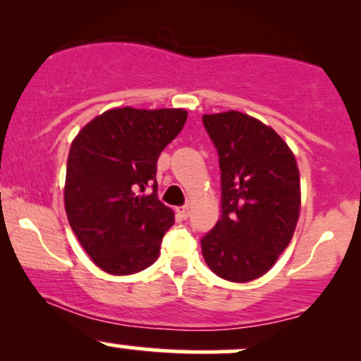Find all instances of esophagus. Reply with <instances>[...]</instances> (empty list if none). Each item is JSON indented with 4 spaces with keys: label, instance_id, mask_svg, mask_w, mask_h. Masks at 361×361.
I'll return each instance as SVG.
<instances>
[{
    "label": "esophagus",
    "instance_id": "esophagus-1",
    "mask_svg": "<svg viewBox=\"0 0 361 361\" xmlns=\"http://www.w3.org/2000/svg\"><path fill=\"white\" fill-rule=\"evenodd\" d=\"M176 212H178V215H180L181 219H188L190 217V207L188 205L180 207V209H178Z\"/></svg>",
    "mask_w": 361,
    "mask_h": 361
}]
</instances>
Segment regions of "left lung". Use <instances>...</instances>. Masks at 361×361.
Returning a JSON list of instances; mask_svg holds the SVG:
<instances>
[{
    "label": "left lung",
    "mask_w": 361,
    "mask_h": 361,
    "mask_svg": "<svg viewBox=\"0 0 361 361\" xmlns=\"http://www.w3.org/2000/svg\"><path fill=\"white\" fill-rule=\"evenodd\" d=\"M219 152L222 217L202 239L205 263L224 280L259 279L295 233L300 175L288 144L243 111L202 117Z\"/></svg>",
    "instance_id": "left-lung-1"
}]
</instances>
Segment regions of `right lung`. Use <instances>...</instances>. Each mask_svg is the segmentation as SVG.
Listing matches in <instances>:
<instances>
[{"label": "right lung", "instance_id": "right-lung-1", "mask_svg": "<svg viewBox=\"0 0 361 361\" xmlns=\"http://www.w3.org/2000/svg\"><path fill=\"white\" fill-rule=\"evenodd\" d=\"M183 109L122 106L78 132L68 156L64 207L88 256L110 275L146 270L159 256L175 212L156 197V163L183 128ZM152 184L155 192L137 195Z\"/></svg>", "mask_w": 361, "mask_h": 361}]
</instances>
